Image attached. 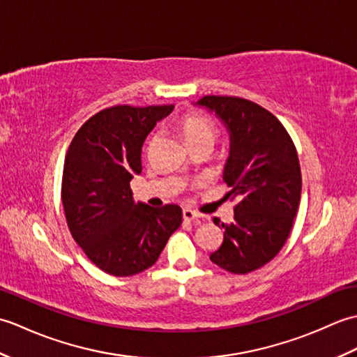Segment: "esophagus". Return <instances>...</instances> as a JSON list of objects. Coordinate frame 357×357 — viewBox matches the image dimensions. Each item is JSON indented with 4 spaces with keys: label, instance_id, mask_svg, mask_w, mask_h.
Returning a JSON list of instances; mask_svg holds the SVG:
<instances>
[{
    "label": "esophagus",
    "instance_id": "34e87169",
    "mask_svg": "<svg viewBox=\"0 0 357 357\" xmlns=\"http://www.w3.org/2000/svg\"><path fill=\"white\" fill-rule=\"evenodd\" d=\"M183 218L185 219V221H195V219H199L201 216L196 213V211L190 210V208H184L183 210Z\"/></svg>",
    "mask_w": 357,
    "mask_h": 357
}]
</instances>
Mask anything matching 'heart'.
I'll return each mask as SVG.
<instances>
[{
	"label": "heart",
	"mask_w": 357,
	"mask_h": 357,
	"mask_svg": "<svg viewBox=\"0 0 357 357\" xmlns=\"http://www.w3.org/2000/svg\"><path fill=\"white\" fill-rule=\"evenodd\" d=\"M178 128L181 135L184 136L185 142L192 149L199 144H213L218 136V127L208 116L202 113L190 112L178 119ZM155 139V135L150 136L149 146Z\"/></svg>",
	"instance_id": "1"
}]
</instances>
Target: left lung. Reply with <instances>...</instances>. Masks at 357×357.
Instances as JSON below:
<instances>
[{
    "mask_svg": "<svg viewBox=\"0 0 357 357\" xmlns=\"http://www.w3.org/2000/svg\"><path fill=\"white\" fill-rule=\"evenodd\" d=\"M215 112L230 133L224 181L236 201L224 241L210 261L234 275L264 267L284 247L301 201L298 151L280 121L259 104L238 96L207 95L196 102Z\"/></svg>",
    "mask_w": 357,
    "mask_h": 357,
    "instance_id": "obj_1",
    "label": "left lung"
}]
</instances>
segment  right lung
<instances>
[{
    "instance_id": "1",
    "label": "right lung",
    "mask_w": 357,
    "mask_h": 357,
    "mask_svg": "<svg viewBox=\"0 0 357 357\" xmlns=\"http://www.w3.org/2000/svg\"><path fill=\"white\" fill-rule=\"evenodd\" d=\"M173 105H113L89 118L67 150L61 199L73 239L113 276L147 270L183 222L174 204H135L130 181L142 170L147 135Z\"/></svg>"
}]
</instances>
